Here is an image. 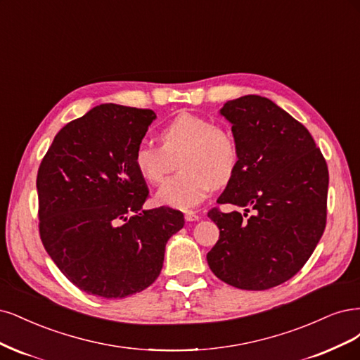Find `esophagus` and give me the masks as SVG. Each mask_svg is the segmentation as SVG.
I'll return each instance as SVG.
<instances>
[{"label": "esophagus", "mask_w": 360, "mask_h": 360, "mask_svg": "<svg viewBox=\"0 0 360 360\" xmlns=\"http://www.w3.org/2000/svg\"><path fill=\"white\" fill-rule=\"evenodd\" d=\"M184 217H185V221H197V219L200 218L195 211H185Z\"/></svg>", "instance_id": "34e87169"}]
</instances>
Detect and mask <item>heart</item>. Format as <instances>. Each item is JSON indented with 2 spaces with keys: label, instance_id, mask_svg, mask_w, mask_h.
<instances>
[{
  "label": "heart",
  "instance_id": "obj_1",
  "mask_svg": "<svg viewBox=\"0 0 360 360\" xmlns=\"http://www.w3.org/2000/svg\"><path fill=\"white\" fill-rule=\"evenodd\" d=\"M160 145L141 143L133 155L139 175L148 184H160L172 172L177 157L175 176L157 191L158 203L190 210L210 194L212 187H223L239 167L240 154L236 139L199 115L182 112L160 131Z\"/></svg>",
  "mask_w": 360,
  "mask_h": 360
}]
</instances>
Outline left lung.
I'll use <instances>...</instances> for the list:
<instances>
[{
    "label": "left lung",
    "instance_id": "1",
    "mask_svg": "<svg viewBox=\"0 0 360 360\" xmlns=\"http://www.w3.org/2000/svg\"><path fill=\"white\" fill-rule=\"evenodd\" d=\"M231 122L239 167L218 203L245 212H207L219 238L207 264L242 290H268L304 268L326 227L329 172L305 127L260 96L230 100L219 110Z\"/></svg>",
    "mask_w": 360,
    "mask_h": 360
}]
</instances>
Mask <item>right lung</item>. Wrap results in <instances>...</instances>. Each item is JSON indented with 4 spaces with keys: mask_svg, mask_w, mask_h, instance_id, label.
Listing matches in <instances>:
<instances>
[{
    "mask_svg": "<svg viewBox=\"0 0 360 360\" xmlns=\"http://www.w3.org/2000/svg\"><path fill=\"white\" fill-rule=\"evenodd\" d=\"M154 120L150 109L100 104L63 127L40 163L41 242L88 295L121 299L149 287L184 227L181 211L142 207L149 190L133 155Z\"/></svg>",
    "mask_w": 360,
    "mask_h": 360,
    "instance_id": "1",
    "label": "right lung"
}]
</instances>
